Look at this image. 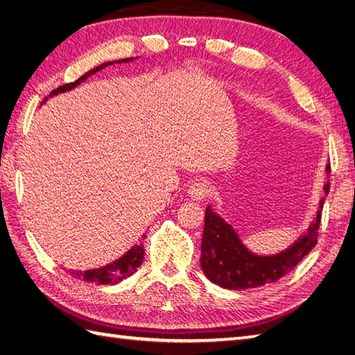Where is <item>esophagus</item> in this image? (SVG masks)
<instances>
[{
    "label": "esophagus",
    "instance_id": "esophagus-1",
    "mask_svg": "<svg viewBox=\"0 0 355 355\" xmlns=\"http://www.w3.org/2000/svg\"><path fill=\"white\" fill-rule=\"evenodd\" d=\"M210 192H212V187H210L207 182H195L193 184L189 186V189H187V193H189L193 200H205L206 197H209Z\"/></svg>",
    "mask_w": 355,
    "mask_h": 355
}]
</instances>
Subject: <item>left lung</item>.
<instances>
[{
    "label": "left lung",
    "instance_id": "obj_1",
    "mask_svg": "<svg viewBox=\"0 0 355 355\" xmlns=\"http://www.w3.org/2000/svg\"><path fill=\"white\" fill-rule=\"evenodd\" d=\"M327 173L331 166L327 164ZM328 195L329 180L323 186ZM325 198L319 202L318 214L304 235L275 254H256L243 244L239 235L229 223L207 206L205 215V232L201 241V268L210 282L227 290H247L276 282L291 271L318 244L322 207Z\"/></svg>",
    "mask_w": 355,
    "mask_h": 355
}]
</instances>
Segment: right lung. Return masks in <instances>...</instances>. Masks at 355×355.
<instances>
[{"mask_svg": "<svg viewBox=\"0 0 355 355\" xmlns=\"http://www.w3.org/2000/svg\"><path fill=\"white\" fill-rule=\"evenodd\" d=\"M134 61V58H128V59H120V61H116L117 64H122V62H131ZM114 62H103L99 67H96V69L89 70L88 73H85L84 76H80L76 82H73V84H67L59 87L55 92H51V96H56L59 93H64V92H70L74 87H78L80 82H84L87 78L92 76L96 71H101L105 67H108ZM47 101V99H45ZM143 238V236H141ZM145 239V238H143ZM143 256H145V248L143 245H134L131 247L130 250H128L122 258H119L117 261L108 263V266L101 267V268H93V270H87V271H79V270H70V273L73 277L76 279H84L87 282H96V284H101V285H116L120 281H123V279L130 277L131 275H134L137 268L141 266L143 262Z\"/></svg>", "mask_w": 355, "mask_h": 355, "instance_id": "add662e5", "label": "right lung"}]
</instances>
